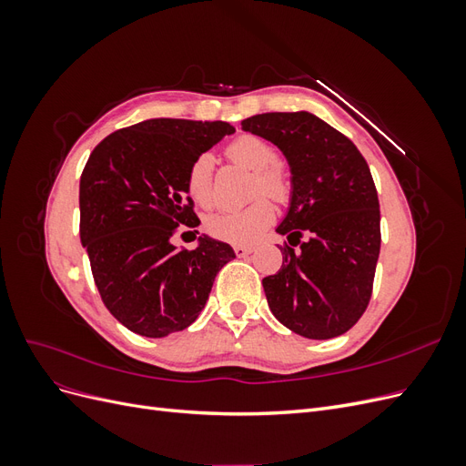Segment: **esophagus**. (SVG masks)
I'll list each match as a JSON object with an SVG mask.
<instances>
[{
	"instance_id": "34e87169",
	"label": "esophagus",
	"mask_w": 466,
	"mask_h": 466,
	"mask_svg": "<svg viewBox=\"0 0 466 466\" xmlns=\"http://www.w3.org/2000/svg\"><path fill=\"white\" fill-rule=\"evenodd\" d=\"M233 250H235V255H237L238 258H245L247 255H250V252H252V247H247V245H237V247H233Z\"/></svg>"
}]
</instances>
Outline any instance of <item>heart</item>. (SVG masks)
I'll list each match as a JSON object with an SVG mask.
<instances>
[{"label": "heart", "mask_w": 466, "mask_h": 466, "mask_svg": "<svg viewBox=\"0 0 466 466\" xmlns=\"http://www.w3.org/2000/svg\"><path fill=\"white\" fill-rule=\"evenodd\" d=\"M229 159L243 165L257 173L255 194H266L272 198H284L288 192V182L278 165V149L266 142L260 136L245 134L228 146ZM211 173H214V157L209 153H202L196 157L188 168L187 188L192 200L206 206L211 202ZM274 208L270 202L258 200L247 208L238 209H219L211 214L206 221V229L211 237L221 241L245 245L255 238L272 223Z\"/></svg>", "instance_id": "obj_1"}]
</instances>
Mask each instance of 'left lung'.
<instances>
[{
	"label": "left lung",
	"instance_id": "8db88e82",
	"mask_svg": "<svg viewBox=\"0 0 466 466\" xmlns=\"http://www.w3.org/2000/svg\"><path fill=\"white\" fill-rule=\"evenodd\" d=\"M241 126L284 153L291 173L289 206L276 231L302 250L284 248L278 274L262 279L268 307L295 334L340 336L370 303L380 250L370 167L344 134L311 112H266Z\"/></svg>",
	"mask_w": 466,
	"mask_h": 466
}]
</instances>
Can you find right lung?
Segmentation results:
<instances>
[{"label":"right lung","mask_w":466,"mask_h":466,"mask_svg":"<svg viewBox=\"0 0 466 466\" xmlns=\"http://www.w3.org/2000/svg\"><path fill=\"white\" fill-rule=\"evenodd\" d=\"M235 128L228 122L151 118L106 136L79 180V235L103 303L147 338L198 319L235 250L208 235L177 248L180 225L196 228L187 175L196 157Z\"/></svg>","instance_id":"obj_1"}]
</instances>
